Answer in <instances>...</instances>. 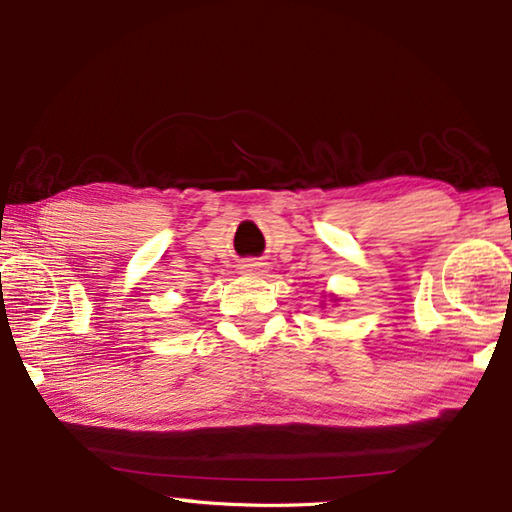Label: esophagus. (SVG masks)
I'll return each instance as SVG.
<instances>
[{
    "mask_svg": "<svg viewBox=\"0 0 512 512\" xmlns=\"http://www.w3.org/2000/svg\"><path fill=\"white\" fill-rule=\"evenodd\" d=\"M257 266H259V264H253V262H248V264H244V268H246V271H257Z\"/></svg>",
    "mask_w": 512,
    "mask_h": 512,
    "instance_id": "1",
    "label": "esophagus"
}]
</instances>
